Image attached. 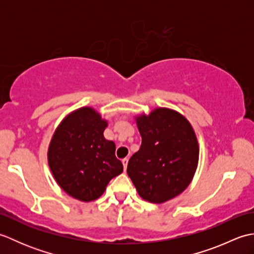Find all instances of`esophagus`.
Returning <instances> with one entry per match:
<instances>
[{"label":"esophagus","mask_w":254,"mask_h":254,"mask_svg":"<svg viewBox=\"0 0 254 254\" xmlns=\"http://www.w3.org/2000/svg\"><path fill=\"white\" fill-rule=\"evenodd\" d=\"M127 163H128V158H123L122 159V164H123V167H124V170H127Z\"/></svg>","instance_id":"obj_1"}]
</instances>
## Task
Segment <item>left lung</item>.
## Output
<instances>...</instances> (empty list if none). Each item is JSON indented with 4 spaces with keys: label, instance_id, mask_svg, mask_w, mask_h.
Returning <instances> with one entry per match:
<instances>
[{
    "label": "left lung",
    "instance_id": "1",
    "mask_svg": "<svg viewBox=\"0 0 254 254\" xmlns=\"http://www.w3.org/2000/svg\"><path fill=\"white\" fill-rule=\"evenodd\" d=\"M135 121L142 145L128 160L127 175L143 199L165 203L193 180L199 155L196 134L188 119L170 108L139 113Z\"/></svg>",
    "mask_w": 254,
    "mask_h": 254
}]
</instances>
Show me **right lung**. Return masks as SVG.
Wrapping results in <instances>:
<instances>
[{"label":"right lung","instance_id":"obj_1","mask_svg":"<svg viewBox=\"0 0 254 254\" xmlns=\"http://www.w3.org/2000/svg\"><path fill=\"white\" fill-rule=\"evenodd\" d=\"M108 121L93 107L69 112L57 127L48 147L55 180L69 196L82 202L100 197L112 178L122 174L116 144L104 136Z\"/></svg>","mask_w":254,"mask_h":254}]
</instances>
